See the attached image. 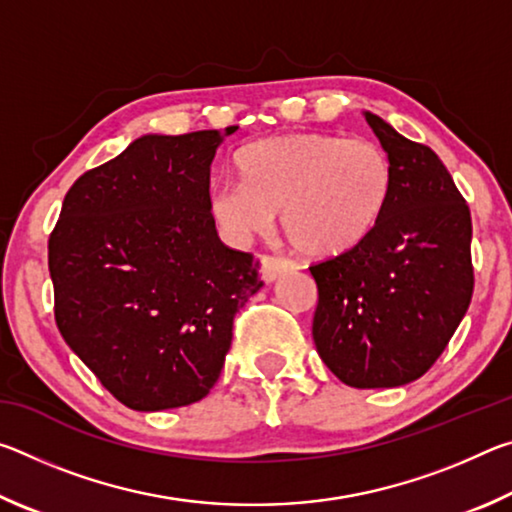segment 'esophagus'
Wrapping results in <instances>:
<instances>
[{"label":"esophagus","mask_w":512,"mask_h":512,"mask_svg":"<svg viewBox=\"0 0 512 512\" xmlns=\"http://www.w3.org/2000/svg\"><path fill=\"white\" fill-rule=\"evenodd\" d=\"M259 262H262V280L264 282H275L282 273L293 271V268H296V264H293L291 259H284V257L264 255L262 259H259Z\"/></svg>","instance_id":"esophagus-1"}]
</instances>
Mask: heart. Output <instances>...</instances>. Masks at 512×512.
I'll return each mask as SVG.
<instances>
[{"mask_svg": "<svg viewBox=\"0 0 512 512\" xmlns=\"http://www.w3.org/2000/svg\"><path fill=\"white\" fill-rule=\"evenodd\" d=\"M241 180L210 192L225 235H266L275 214L291 246L311 257L343 255L377 228L391 198L393 173L379 144L325 133L277 135L239 153Z\"/></svg>", "mask_w": 512, "mask_h": 512, "instance_id": "b5f03b06", "label": "heart"}]
</instances>
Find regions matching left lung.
<instances>
[{
  "instance_id": "obj_1",
  "label": "left lung",
  "mask_w": 512,
  "mask_h": 512,
  "mask_svg": "<svg viewBox=\"0 0 512 512\" xmlns=\"http://www.w3.org/2000/svg\"><path fill=\"white\" fill-rule=\"evenodd\" d=\"M391 162L393 187L377 228L311 266L318 287L316 350L352 388H395L427 372L472 300V219L445 164L363 112Z\"/></svg>"
}]
</instances>
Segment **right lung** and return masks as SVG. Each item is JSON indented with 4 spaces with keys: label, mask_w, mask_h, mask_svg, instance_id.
Returning a JSON list of instances; mask_svg holds the SVG:
<instances>
[{
    "label": "right lung",
    "mask_w": 512,
    "mask_h": 512,
    "mask_svg": "<svg viewBox=\"0 0 512 512\" xmlns=\"http://www.w3.org/2000/svg\"><path fill=\"white\" fill-rule=\"evenodd\" d=\"M235 131L137 137L69 187L49 237L60 334L133 411L203 400L235 314L264 287L210 210L212 160Z\"/></svg>",
    "instance_id": "obj_1"
}]
</instances>
